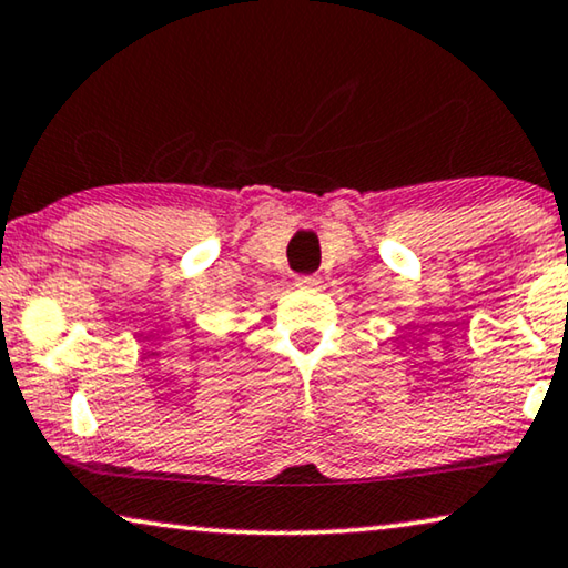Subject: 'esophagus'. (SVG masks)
<instances>
[{"instance_id":"34e87169","label":"esophagus","mask_w":568,"mask_h":568,"mask_svg":"<svg viewBox=\"0 0 568 568\" xmlns=\"http://www.w3.org/2000/svg\"><path fill=\"white\" fill-rule=\"evenodd\" d=\"M318 283H322V277H318V275L295 277V285H298V287H314V285H318Z\"/></svg>"}]
</instances>
